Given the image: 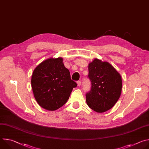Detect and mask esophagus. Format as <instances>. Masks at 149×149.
Returning <instances> with one entry per match:
<instances>
[{
  "label": "esophagus",
  "instance_id": "obj_1",
  "mask_svg": "<svg viewBox=\"0 0 149 149\" xmlns=\"http://www.w3.org/2000/svg\"><path fill=\"white\" fill-rule=\"evenodd\" d=\"M77 84H78V86L80 87V86H81V82L80 81H77Z\"/></svg>",
  "mask_w": 149,
  "mask_h": 149
}]
</instances>
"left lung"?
I'll list each match as a JSON object with an SVG mask.
<instances>
[{
	"label": "left lung",
	"mask_w": 149,
	"mask_h": 149,
	"mask_svg": "<svg viewBox=\"0 0 149 149\" xmlns=\"http://www.w3.org/2000/svg\"><path fill=\"white\" fill-rule=\"evenodd\" d=\"M91 88L86 94L88 107L97 113L111 109L119 99L122 90L120 74L107 61L95 58L88 65Z\"/></svg>",
	"instance_id": "obj_1"
}]
</instances>
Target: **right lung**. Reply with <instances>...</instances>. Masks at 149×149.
Instances as JSON below:
<instances>
[{"label": "right lung", "mask_w": 149, "mask_h": 149, "mask_svg": "<svg viewBox=\"0 0 149 149\" xmlns=\"http://www.w3.org/2000/svg\"><path fill=\"white\" fill-rule=\"evenodd\" d=\"M31 86L35 98L43 109L55 111L68 101L72 89L77 87L70 72L63 65V58H48L33 70Z\"/></svg>", "instance_id": "1"}]
</instances>
